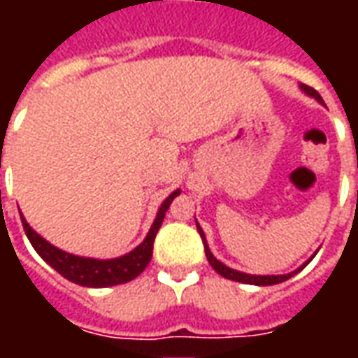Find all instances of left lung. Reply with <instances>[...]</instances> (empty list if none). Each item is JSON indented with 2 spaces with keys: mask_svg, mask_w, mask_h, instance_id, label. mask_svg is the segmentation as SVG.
<instances>
[{
  "mask_svg": "<svg viewBox=\"0 0 358 358\" xmlns=\"http://www.w3.org/2000/svg\"><path fill=\"white\" fill-rule=\"evenodd\" d=\"M301 90L305 92L307 95H310V97H315L316 101L318 103H324L322 97H320V94L316 92L315 88H310V86H307V84H301ZM197 230H199V236H201L203 240V245H205V255H207V261H209V264L213 266V268L217 270L220 276L228 278V280H234V282H241V284H251V285H274V284H280V282H285V280H289L292 276H295L299 270H303V266H307L308 263H310V259H308L307 263L303 264L301 268L293 270V272H289V274H282V276H253V274H245V272H240V270H234V268H228L226 264H222L220 261H217L215 257H213V253H210L209 245H207V241H205V234H203L201 226L197 224Z\"/></svg>",
  "mask_w": 358,
  "mask_h": 358,
  "instance_id": "obj_1",
  "label": "left lung"
}]
</instances>
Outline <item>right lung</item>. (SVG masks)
<instances>
[{"mask_svg":"<svg viewBox=\"0 0 358 358\" xmlns=\"http://www.w3.org/2000/svg\"><path fill=\"white\" fill-rule=\"evenodd\" d=\"M176 195H180V189L172 192L164 199L161 209L157 213V218L153 226H151V230H149L145 240L141 241L138 248L130 251L128 255L118 257V259H107V261L65 253L55 245H51L50 241L43 240L42 236H38L24 220V217H20V220H22V228H24L32 248L36 249V253L42 257L50 266L57 270L61 276H65L66 280H71L74 284L86 285V287H109V285L126 284L136 276H140L141 272L145 270V266L151 261V255H153V241H155L159 228L163 224L164 213L169 210L172 199Z\"/></svg>","mask_w":358,"mask_h":358,"instance_id":"obj_1","label":"right lung"}]
</instances>
